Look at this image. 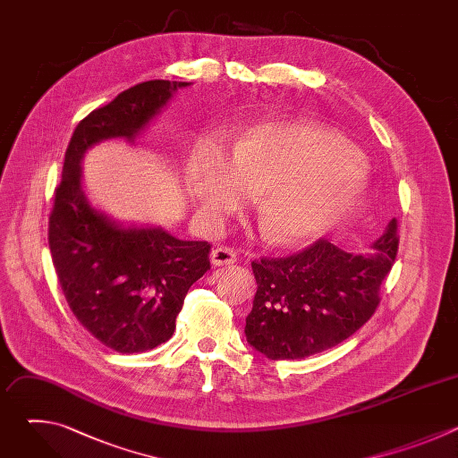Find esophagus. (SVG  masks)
Here are the masks:
<instances>
[{
	"label": "esophagus",
	"instance_id": "obj_1",
	"mask_svg": "<svg viewBox=\"0 0 458 458\" xmlns=\"http://www.w3.org/2000/svg\"><path fill=\"white\" fill-rule=\"evenodd\" d=\"M210 260L214 267H230L237 260V253L233 248H226V246H217L216 250H212L210 253Z\"/></svg>",
	"mask_w": 458,
	"mask_h": 458
}]
</instances>
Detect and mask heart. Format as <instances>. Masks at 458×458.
I'll return each instance as SVG.
<instances>
[{
    "instance_id": "1",
    "label": "heart",
    "mask_w": 458,
    "mask_h": 458,
    "mask_svg": "<svg viewBox=\"0 0 458 458\" xmlns=\"http://www.w3.org/2000/svg\"><path fill=\"white\" fill-rule=\"evenodd\" d=\"M190 195L210 225L260 194L257 223L272 246H301L334 228L360 199L368 166L332 130L274 119L251 126L230 154L203 138L188 159Z\"/></svg>"
}]
</instances>
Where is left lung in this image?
Segmentation results:
<instances>
[{
	"label": "left lung",
	"instance_id": "obj_1",
	"mask_svg": "<svg viewBox=\"0 0 458 458\" xmlns=\"http://www.w3.org/2000/svg\"><path fill=\"white\" fill-rule=\"evenodd\" d=\"M352 253L320 239L301 253L253 260L257 281L246 317L248 344L272 360L304 359L352 337L378 306V288L395 263L397 221Z\"/></svg>",
	"mask_w": 458,
	"mask_h": 458
}]
</instances>
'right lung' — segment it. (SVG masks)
I'll list each match as a JSON object with an SVG mask.
<instances>
[{
  "instance_id": "right-lung-1",
  "label": "right lung",
  "mask_w": 458,
  "mask_h": 458,
  "mask_svg": "<svg viewBox=\"0 0 458 458\" xmlns=\"http://www.w3.org/2000/svg\"><path fill=\"white\" fill-rule=\"evenodd\" d=\"M191 83L154 80L121 92L76 126L48 219L52 263L76 318L117 353L166 343L190 286L210 270V244L161 226L123 225L94 208L81 161L98 143H134L172 96Z\"/></svg>"
}]
</instances>
